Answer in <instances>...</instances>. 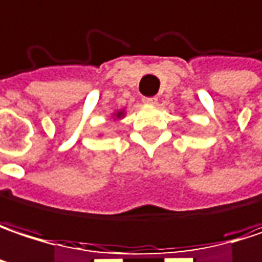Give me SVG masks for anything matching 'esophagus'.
Returning <instances> with one entry per match:
<instances>
[{
    "instance_id": "1",
    "label": "esophagus",
    "mask_w": 262,
    "mask_h": 262,
    "mask_svg": "<svg viewBox=\"0 0 262 262\" xmlns=\"http://www.w3.org/2000/svg\"><path fill=\"white\" fill-rule=\"evenodd\" d=\"M142 100H144V103H147V105H156V103H157V97H156V96H151V97H144Z\"/></svg>"
}]
</instances>
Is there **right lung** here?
<instances>
[{
    "label": "right lung",
    "mask_w": 262,
    "mask_h": 262,
    "mask_svg": "<svg viewBox=\"0 0 262 262\" xmlns=\"http://www.w3.org/2000/svg\"><path fill=\"white\" fill-rule=\"evenodd\" d=\"M123 114H124L123 111H118V112H117L115 115H117V118H121V117H123Z\"/></svg>",
    "instance_id": "1"
}]
</instances>
